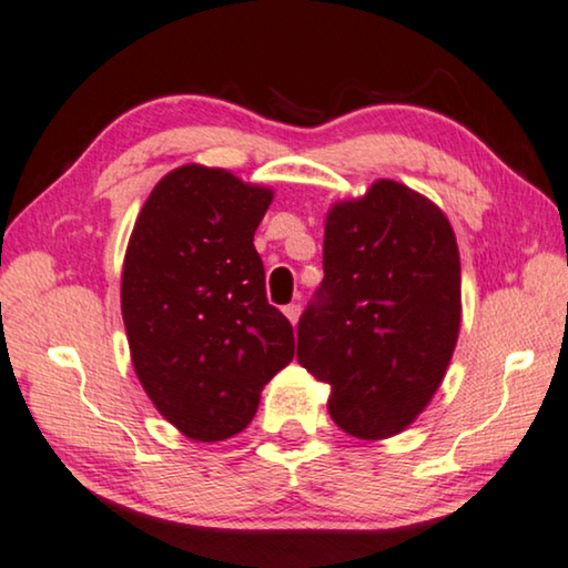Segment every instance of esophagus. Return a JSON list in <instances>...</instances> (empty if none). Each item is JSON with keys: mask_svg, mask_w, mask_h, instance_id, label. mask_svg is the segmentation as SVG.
I'll use <instances>...</instances> for the list:
<instances>
[{"mask_svg": "<svg viewBox=\"0 0 568 568\" xmlns=\"http://www.w3.org/2000/svg\"><path fill=\"white\" fill-rule=\"evenodd\" d=\"M283 313L287 316V321H291V324H295V321H298V316H301V306H298V303H287Z\"/></svg>", "mask_w": 568, "mask_h": 568, "instance_id": "esophagus-1", "label": "esophagus"}]
</instances>
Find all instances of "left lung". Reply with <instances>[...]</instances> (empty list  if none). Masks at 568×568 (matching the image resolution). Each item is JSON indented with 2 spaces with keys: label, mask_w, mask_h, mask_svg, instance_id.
<instances>
[{
  "label": "left lung",
  "mask_w": 568,
  "mask_h": 568,
  "mask_svg": "<svg viewBox=\"0 0 568 568\" xmlns=\"http://www.w3.org/2000/svg\"><path fill=\"white\" fill-rule=\"evenodd\" d=\"M459 324V247L436 203L395 181L334 203L298 362L332 387L344 434L377 442L408 428L442 385Z\"/></svg>",
  "instance_id": "obj_1"
}]
</instances>
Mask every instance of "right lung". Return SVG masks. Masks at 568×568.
Segmentation results:
<instances>
[{
  "instance_id": "add662e5",
  "label": "right lung",
  "mask_w": 568,
  "mask_h": 568,
  "mask_svg": "<svg viewBox=\"0 0 568 568\" xmlns=\"http://www.w3.org/2000/svg\"><path fill=\"white\" fill-rule=\"evenodd\" d=\"M273 191L222 168L160 181L126 244L122 318L160 416L193 442H224L293 359V326L267 303L255 232Z\"/></svg>"
}]
</instances>
